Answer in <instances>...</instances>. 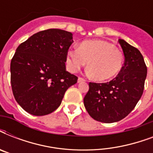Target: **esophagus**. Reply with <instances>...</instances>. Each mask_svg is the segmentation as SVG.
Wrapping results in <instances>:
<instances>
[{
	"mask_svg": "<svg viewBox=\"0 0 153 153\" xmlns=\"http://www.w3.org/2000/svg\"><path fill=\"white\" fill-rule=\"evenodd\" d=\"M86 80L84 79H82V78H81V77H79V79H78V82H85Z\"/></svg>",
	"mask_w": 153,
	"mask_h": 153,
	"instance_id": "obj_1",
	"label": "esophagus"
}]
</instances>
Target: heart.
<instances>
[{"label": "heart", "mask_w": 153, "mask_h": 153, "mask_svg": "<svg viewBox=\"0 0 153 153\" xmlns=\"http://www.w3.org/2000/svg\"><path fill=\"white\" fill-rule=\"evenodd\" d=\"M87 61L86 74L98 81L108 80L122 68L124 55L113 44L104 40H86L72 48L67 55V67L72 73L79 71Z\"/></svg>", "instance_id": "1"}]
</instances>
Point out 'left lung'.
Wrapping results in <instances>:
<instances>
[{"label":"left lung","mask_w":153,"mask_h":153,"mask_svg":"<svg viewBox=\"0 0 153 153\" xmlns=\"http://www.w3.org/2000/svg\"><path fill=\"white\" fill-rule=\"evenodd\" d=\"M119 44L125 56L119 74L109 82H90L83 100L90 116L104 123L121 121L134 109L142 96L147 76L140 51L124 39H119Z\"/></svg>","instance_id":"8db88e82"}]
</instances>
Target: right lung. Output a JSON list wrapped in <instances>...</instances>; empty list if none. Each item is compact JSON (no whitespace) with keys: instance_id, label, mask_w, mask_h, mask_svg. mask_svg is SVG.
Here are the masks:
<instances>
[{"instance_id":"1","label":"right lung","mask_w":153,"mask_h":153,"mask_svg":"<svg viewBox=\"0 0 153 153\" xmlns=\"http://www.w3.org/2000/svg\"><path fill=\"white\" fill-rule=\"evenodd\" d=\"M73 34L48 29L19 45L10 65L11 85L17 103L28 114L44 116L59 106L65 92L78 78L66 70Z\"/></svg>"}]
</instances>
